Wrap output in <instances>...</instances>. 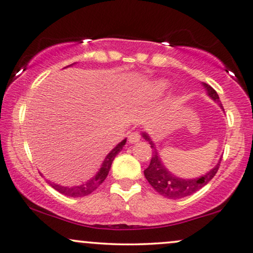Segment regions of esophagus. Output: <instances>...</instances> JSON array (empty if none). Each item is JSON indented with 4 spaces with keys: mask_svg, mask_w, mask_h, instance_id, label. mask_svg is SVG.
<instances>
[{
    "mask_svg": "<svg viewBox=\"0 0 253 253\" xmlns=\"http://www.w3.org/2000/svg\"><path fill=\"white\" fill-rule=\"evenodd\" d=\"M140 133L139 132H132V133H129V135H128V141L130 142V143H135V142H137L140 140Z\"/></svg>",
    "mask_w": 253,
    "mask_h": 253,
    "instance_id": "1",
    "label": "esophagus"
}]
</instances>
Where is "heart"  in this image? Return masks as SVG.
Here are the masks:
<instances>
[{"label":"heart","mask_w":253,"mask_h":253,"mask_svg":"<svg viewBox=\"0 0 253 253\" xmlns=\"http://www.w3.org/2000/svg\"><path fill=\"white\" fill-rule=\"evenodd\" d=\"M168 82L164 81V79H160V81H155L149 86V91L150 93L154 95H161L168 88Z\"/></svg>","instance_id":"1"}]
</instances>
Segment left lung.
Segmentation results:
<instances>
[{"label":"left lung","mask_w":253,"mask_h":253,"mask_svg":"<svg viewBox=\"0 0 253 253\" xmlns=\"http://www.w3.org/2000/svg\"><path fill=\"white\" fill-rule=\"evenodd\" d=\"M204 88L207 89V93L213 101L218 103L219 107L222 110H224L220 104L219 97L217 94V92L213 89L211 86L202 83ZM142 136L145 137V140L149 141L150 148L153 149L152 159H150V164L148 168L145 169V177L148 181V183L152 185L154 189L158 191L162 196L170 198V200H178V198H183L185 196H189L196 193L197 190H200L201 188H203L208 182L212 180V177L215 176L216 172L218 171L219 165H220V159L215 167L211 170L208 171L203 176L196 177V178H181L176 176V175L171 174L167 168L165 167L162 164L161 159H160L158 150L155 148V145L153 143L150 137L147 133H142Z\"/></svg>","instance_id":"left-lung-1"}]
</instances>
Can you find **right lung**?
<instances>
[{"instance_id": "add662e5", "label": "right lung", "mask_w": 253, "mask_h": 253, "mask_svg": "<svg viewBox=\"0 0 253 253\" xmlns=\"http://www.w3.org/2000/svg\"><path fill=\"white\" fill-rule=\"evenodd\" d=\"M125 143H126V139L123 140L120 143H118V145L114 147V148L112 149L110 153H108L107 156L104 160L103 165H101L100 169H99V171L94 175L93 177L89 178L87 182H85V183H83L81 185H76V187H64V185L52 183V182H50V181H47V183H49L51 187L53 188V189L59 191L60 194L65 195V196H70V197L87 196V195L93 193V191L97 189L99 185H100L105 181V178L107 177L108 171H110V169H111L112 162H113L114 158L119 154L120 150L123 149Z\"/></svg>"}]
</instances>
